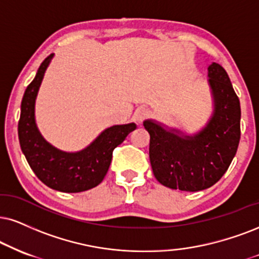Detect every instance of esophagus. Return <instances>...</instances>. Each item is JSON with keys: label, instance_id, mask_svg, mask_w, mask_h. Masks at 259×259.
<instances>
[{"label": "esophagus", "instance_id": "1", "mask_svg": "<svg viewBox=\"0 0 259 259\" xmlns=\"http://www.w3.org/2000/svg\"><path fill=\"white\" fill-rule=\"evenodd\" d=\"M135 116L136 119L138 120V122H143L145 119H148L150 116V110L145 109V108H142V109H138L135 113Z\"/></svg>", "mask_w": 259, "mask_h": 259}]
</instances>
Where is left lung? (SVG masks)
Returning <instances> with one entry per match:
<instances>
[{
	"label": "left lung",
	"instance_id": "1",
	"mask_svg": "<svg viewBox=\"0 0 259 259\" xmlns=\"http://www.w3.org/2000/svg\"><path fill=\"white\" fill-rule=\"evenodd\" d=\"M213 113L193 136L165 130L154 120L144 121L150 135L149 156L159 184L173 190L196 192L211 187L227 171L240 140V102L227 72L219 63L207 67Z\"/></svg>",
	"mask_w": 259,
	"mask_h": 259
}]
</instances>
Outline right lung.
<instances>
[{
	"label": "right lung",
	"instance_id": "1",
	"mask_svg": "<svg viewBox=\"0 0 259 259\" xmlns=\"http://www.w3.org/2000/svg\"><path fill=\"white\" fill-rule=\"evenodd\" d=\"M53 56L54 54L41 62L36 76L25 90L18 123L19 142L22 154L41 183L61 192H82L102 183L109 169L114 149L137 126L133 122L111 126L104 130L88 148L78 152H65L50 145L37 128L34 103Z\"/></svg>",
	"mask_w": 259,
	"mask_h": 259
}]
</instances>
